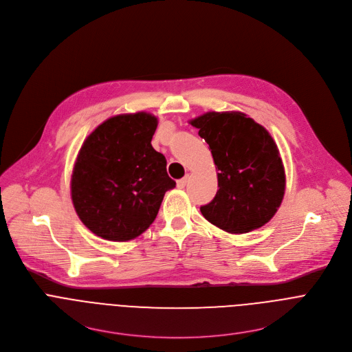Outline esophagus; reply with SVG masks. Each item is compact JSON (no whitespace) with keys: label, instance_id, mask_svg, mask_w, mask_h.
I'll return each instance as SVG.
<instances>
[{"label":"esophagus","instance_id":"34e87169","mask_svg":"<svg viewBox=\"0 0 352 352\" xmlns=\"http://www.w3.org/2000/svg\"><path fill=\"white\" fill-rule=\"evenodd\" d=\"M188 179H189V175L186 174L184 178H181V179H178L177 181V186L179 188V189H182V188H185V185H186V182H188Z\"/></svg>","mask_w":352,"mask_h":352}]
</instances>
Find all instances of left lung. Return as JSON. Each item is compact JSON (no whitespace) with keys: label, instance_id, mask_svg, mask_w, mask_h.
<instances>
[{"label":"left lung","instance_id":"left-lung-1","mask_svg":"<svg viewBox=\"0 0 352 352\" xmlns=\"http://www.w3.org/2000/svg\"><path fill=\"white\" fill-rule=\"evenodd\" d=\"M190 124L208 144L218 171L219 189L200 207L203 217L229 233L265 225L278 211L286 186L271 134L242 111H207Z\"/></svg>","mask_w":352,"mask_h":352}]
</instances>
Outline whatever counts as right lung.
I'll list each match as a JSON object with an SVG mask.
<instances>
[{
    "label": "right lung",
    "instance_id": "right-lung-1",
    "mask_svg": "<svg viewBox=\"0 0 352 352\" xmlns=\"http://www.w3.org/2000/svg\"><path fill=\"white\" fill-rule=\"evenodd\" d=\"M156 129L151 113L119 114L84 141L72 174V200L96 236L135 239L155 221L164 193L175 186L166 157L151 144Z\"/></svg>",
    "mask_w": 352,
    "mask_h": 352
}]
</instances>
